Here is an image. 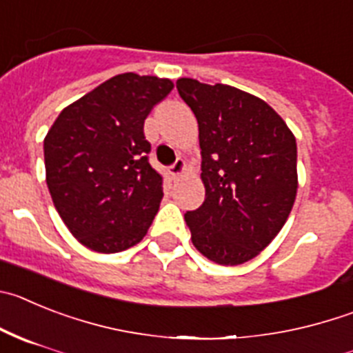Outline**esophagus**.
<instances>
[{
    "mask_svg": "<svg viewBox=\"0 0 353 353\" xmlns=\"http://www.w3.org/2000/svg\"><path fill=\"white\" fill-rule=\"evenodd\" d=\"M183 171H185V161H183V159H176L170 166V173L173 174L174 179H176V176H180V174H182Z\"/></svg>",
    "mask_w": 353,
    "mask_h": 353,
    "instance_id": "esophagus-1",
    "label": "esophagus"
}]
</instances>
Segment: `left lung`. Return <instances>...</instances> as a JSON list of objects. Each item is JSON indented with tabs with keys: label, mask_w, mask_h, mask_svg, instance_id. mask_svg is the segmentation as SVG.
Returning <instances> with one entry per match:
<instances>
[{
	"label": "left lung",
	"mask_w": 353,
	"mask_h": 353,
	"mask_svg": "<svg viewBox=\"0 0 353 353\" xmlns=\"http://www.w3.org/2000/svg\"><path fill=\"white\" fill-rule=\"evenodd\" d=\"M199 125L205 201L185 213L190 240L222 266L243 264L285 224L297 190V145L263 99L224 83L179 79Z\"/></svg>",
	"instance_id": "obj_1"
}]
</instances>
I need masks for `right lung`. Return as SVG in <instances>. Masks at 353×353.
I'll list each match as a JSON object with an SVG mask.
<instances>
[{"label": "right lung", "mask_w": 353, "mask_h": 353, "mask_svg": "<svg viewBox=\"0 0 353 353\" xmlns=\"http://www.w3.org/2000/svg\"><path fill=\"white\" fill-rule=\"evenodd\" d=\"M173 89L157 77L122 73L59 113L43 141L52 201L87 248L115 254L140 243L163 199L148 163L143 124Z\"/></svg>", "instance_id": "right-lung-1"}]
</instances>
